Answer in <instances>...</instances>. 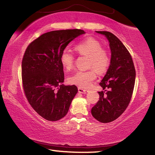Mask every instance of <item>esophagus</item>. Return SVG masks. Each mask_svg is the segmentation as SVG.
Returning a JSON list of instances; mask_svg holds the SVG:
<instances>
[{
  "instance_id": "esophagus-1",
  "label": "esophagus",
  "mask_w": 155,
  "mask_h": 155,
  "mask_svg": "<svg viewBox=\"0 0 155 155\" xmlns=\"http://www.w3.org/2000/svg\"><path fill=\"white\" fill-rule=\"evenodd\" d=\"M78 92L81 94H86L88 91L87 90H85V89H83L81 87H78Z\"/></svg>"
}]
</instances>
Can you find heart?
<instances>
[{
  "label": "heart",
  "mask_w": 155,
  "mask_h": 155,
  "mask_svg": "<svg viewBox=\"0 0 155 155\" xmlns=\"http://www.w3.org/2000/svg\"><path fill=\"white\" fill-rule=\"evenodd\" d=\"M75 51L80 55L89 57L88 67L92 68L99 74L105 72L110 65V57L101 43L93 38H87L74 46ZM60 62L66 70H71L74 65V56L67 51L60 55ZM96 71L93 69L87 71H78L69 78L70 84L81 88H88L96 79Z\"/></svg>",
  "instance_id": "1"
}]
</instances>
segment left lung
<instances>
[{
  "label": "left lung",
  "instance_id": "8db88e82",
  "mask_svg": "<svg viewBox=\"0 0 155 155\" xmlns=\"http://www.w3.org/2000/svg\"><path fill=\"white\" fill-rule=\"evenodd\" d=\"M96 32L108 40L111 55L109 67L100 83L104 91H98L99 101L91 112L98 121L108 123L116 120L127 108L134 89L135 70L130 54L116 36L109 31Z\"/></svg>",
  "mask_w": 155,
  "mask_h": 155
}]
</instances>
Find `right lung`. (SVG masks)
<instances>
[{
	"instance_id": "add662e5",
	"label": "right lung",
	"mask_w": 155,
	"mask_h": 155,
	"mask_svg": "<svg viewBox=\"0 0 155 155\" xmlns=\"http://www.w3.org/2000/svg\"><path fill=\"white\" fill-rule=\"evenodd\" d=\"M85 31H52L40 35L26 49L22 78L26 97L33 109L48 121H57L68 114L78 92L77 86L64 85L60 55L68 44Z\"/></svg>"
}]
</instances>
